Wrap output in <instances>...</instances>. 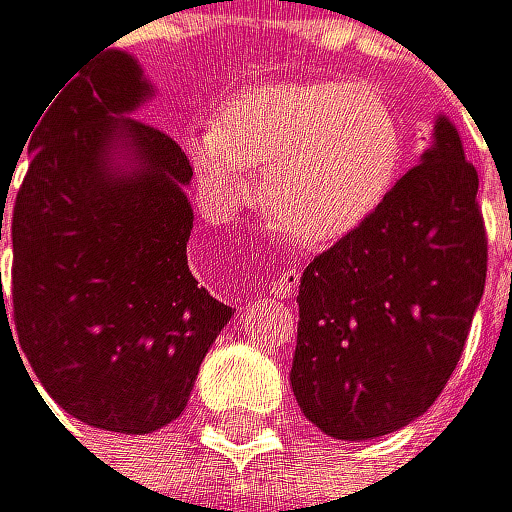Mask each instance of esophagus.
I'll use <instances>...</instances> for the list:
<instances>
[{
	"label": "esophagus",
	"instance_id": "34e87169",
	"mask_svg": "<svg viewBox=\"0 0 512 512\" xmlns=\"http://www.w3.org/2000/svg\"><path fill=\"white\" fill-rule=\"evenodd\" d=\"M295 289H299V273H295V270H283L280 277L273 280V286H270V299H277V302L292 299Z\"/></svg>",
	"mask_w": 512,
	"mask_h": 512
}]
</instances>
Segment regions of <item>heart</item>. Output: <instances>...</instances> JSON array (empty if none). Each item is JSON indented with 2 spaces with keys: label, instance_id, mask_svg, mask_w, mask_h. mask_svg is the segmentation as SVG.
Segmentation results:
<instances>
[{
  "label": "heart",
  "instance_id": "obj_1",
  "mask_svg": "<svg viewBox=\"0 0 512 512\" xmlns=\"http://www.w3.org/2000/svg\"><path fill=\"white\" fill-rule=\"evenodd\" d=\"M213 198L229 210L264 169V220L299 245H333L359 229L390 191L403 157L393 106L371 87L270 81L229 97L213 125L185 138Z\"/></svg>",
  "mask_w": 512,
  "mask_h": 512
}]
</instances>
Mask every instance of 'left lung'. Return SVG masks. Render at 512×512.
<instances>
[{
    "label": "left lung",
    "mask_w": 512,
    "mask_h": 512,
    "mask_svg": "<svg viewBox=\"0 0 512 512\" xmlns=\"http://www.w3.org/2000/svg\"><path fill=\"white\" fill-rule=\"evenodd\" d=\"M485 273L478 172L441 116L422 163L302 273L289 381L308 422L368 441L428 412L463 355Z\"/></svg>",
    "instance_id": "left-lung-1"
}]
</instances>
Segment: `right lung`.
<instances>
[{
  "label": "right lung",
  "instance_id": "right-lung-1",
  "mask_svg": "<svg viewBox=\"0 0 512 512\" xmlns=\"http://www.w3.org/2000/svg\"><path fill=\"white\" fill-rule=\"evenodd\" d=\"M138 62L103 46L30 128L12 207L0 330L71 418L150 434L179 418L232 308L188 270L191 166L160 128ZM5 198V188H2ZM0 210V242H2Z\"/></svg>",
  "mask_w": 512,
  "mask_h": 512
}]
</instances>
